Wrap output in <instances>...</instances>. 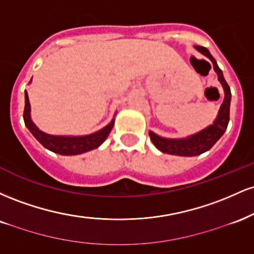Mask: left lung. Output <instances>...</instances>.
<instances>
[{
    "label": "left lung",
    "mask_w": 254,
    "mask_h": 254,
    "mask_svg": "<svg viewBox=\"0 0 254 254\" xmlns=\"http://www.w3.org/2000/svg\"><path fill=\"white\" fill-rule=\"evenodd\" d=\"M200 54L206 56L212 62L215 71L217 72L218 81L222 84L224 89V100L222 105H221L220 112L216 121L214 124L208 127L206 129L200 131V132L196 133V135L190 136L189 138H182V139H171V138H164L155 135L153 131H149V136L151 142L162 153L171 154V155H179V156H196L200 155V154L208 151L216 142L220 139V137L223 135L226 131L227 127H228L229 122V106H230V88L228 83L224 80L222 70L218 68L216 61L211 56L210 52L208 49L204 46H194Z\"/></svg>",
    "instance_id": "left-lung-1"
}]
</instances>
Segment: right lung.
<instances>
[{
	"instance_id": "1",
	"label": "right lung",
	"mask_w": 254,
	"mask_h": 254,
	"mask_svg": "<svg viewBox=\"0 0 254 254\" xmlns=\"http://www.w3.org/2000/svg\"><path fill=\"white\" fill-rule=\"evenodd\" d=\"M24 121L27 129L31 131L38 141L42 143L46 149L61 154V155H77V154L86 153V151L95 149L107 138L109 133L113 127V121L101 129L98 132L87 136L77 137H66V136H52L40 131L33 122L31 121L30 116V100H28L27 92L25 93V110H24Z\"/></svg>"
}]
</instances>
